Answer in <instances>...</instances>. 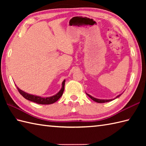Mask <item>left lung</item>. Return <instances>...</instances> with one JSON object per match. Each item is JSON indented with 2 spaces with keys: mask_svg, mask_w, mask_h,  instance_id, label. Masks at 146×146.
<instances>
[{
  "mask_svg": "<svg viewBox=\"0 0 146 146\" xmlns=\"http://www.w3.org/2000/svg\"><path fill=\"white\" fill-rule=\"evenodd\" d=\"M86 95H87L91 99H92L93 100L96 102H97V103H105V102H110V101L112 100V99H111V100H100V99H97V98H95L94 97H92L91 95H90L88 94H86ZM120 95H119V96H117L116 98L120 97Z\"/></svg>",
  "mask_w": 146,
  "mask_h": 146,
  "instance_id": "left-lung-1",
  "label": "left lung"
}]
</instances>
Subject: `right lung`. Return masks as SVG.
Returning a JSON list of instances; mask_svg holds the SVG:
<instances>
[{"mask_svg":"<svg viewBox=\"0 0 146 146\" xmlns=\"http://www.w3.org/2000/svg\"><path fill=\"white\" fill-rule=\"evenodd\" d=\"M64 83L65 80L62 83V88L60 90V91L56 95H55L52 97H47V98H42L38 97V96L36 95H30L29 94H27V93L22 91L18 87H17L19 92L20 93V94L23 96L24 98H25L27 100L29 101H31L33 102H35L36 104H42V105H48V104H52L54 103V102H56L59 98H60L62 95H63L64 89Z\"/></svg>","mask_w":146,"mask_h":146,"instance_id":"right-lung-1","label":"right lung"}]
</instances>
